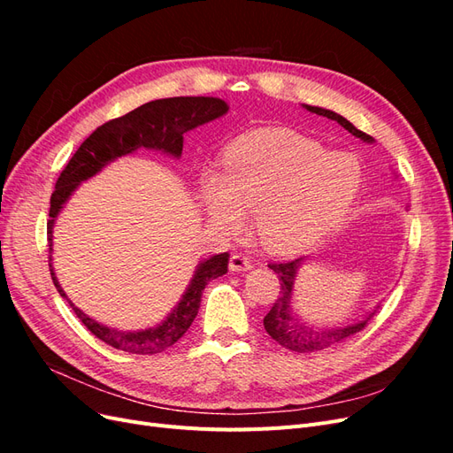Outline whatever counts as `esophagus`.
Instances as JSON below:
<instances>
[{
    "label": "esophagus",
    "instance_id": "34e87169",
    "mask_svg": "<svg viewBox=\"0 0 453 453\" xmlns=\"http://www.w3.org/2000/svg\"><path fill=\"white\" fill-rule=\"evenodd\" d=\"M230 272H245L251 268V260L250 257H245L243 253H234L230 257V263H228Z\"/></svg>",
    "mask_w": 453,
    "mask_h": 453
}]
</instances>
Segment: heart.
<instances>
[{"instance_id": "obj_1", "label": "heart", "mask_w": 453, "mask_h": 453, "mask_svg": "<svg viewBox=\"0 0 453 453\" xmlns=\"http://www.w3.org/2000/svg\"><path fill=\"white\" fill-rule=\"evenodd\" d=\"M361 187L359 162L285 130H260L230 145L223 173L203 172L198 202L225 234L253 211L258 242L268 251L304 250L344 215Z\"/></svg>"}]
</instances>
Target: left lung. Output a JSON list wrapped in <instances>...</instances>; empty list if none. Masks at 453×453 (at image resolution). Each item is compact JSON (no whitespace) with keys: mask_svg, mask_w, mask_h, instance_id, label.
<instances>
[{"mask_svg":"<svg viewBox=\"0 0 453 453\" xmlns=\"http://www.w3.org/2000/svg\"><path fill=\"white\" fill-rule=\"evenodd\" d=\"M304 107L315 115L336 120L340 127H344L349 134L355 135V138H361L366 143L374 142V138H370L368 134L355 128L348 119L331 111V109L313 107V105H304ZM303 260L304 258L300 257V258L289 260V263L268 265V268H272L278 273L281 289H280V296L276 298V303H273L272 310L266 313L265 328H266V333L285 349H291L296 353H311V351H319V349L336 346V344H340V342H344L346 338L353 336L355 333L363 331L368 319L372 318L376 310L372 313H368L366 318L361 321H355L351 325H338V326H311V325H306L304 321L296 319L293 315L291 300H293L296 273H298V268L303 266Z\"/></svg>","mask_w":453,"mask_h":453,"instance_id":"obj_1","label":"left lung"}]
</instances>
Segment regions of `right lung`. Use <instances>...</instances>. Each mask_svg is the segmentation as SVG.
I'll return each mask as SVG.
<instances>
[{
    "label": "right lung",
    "instance_id": "1",
    "mask_svg": "<svg viewBox=\"0 0 453 453\" xmlns=\"http://www.w3.org/2000/svg\"><path fill=\"white\" fill-rule=\"evenodd\" d=\"M226 111V102L219 98H208V96H180V98H164L143 104L138 109H134V111L109 120L100 128H96L75 150L72 160L62 170L57 187H54L47 223V236L50 245L49 250L52 251V228L54 223H57V217L81 183L90 180L92 175L105 168L109 162L117 160L119 157L130 155L140 147L157 149L162 150V153L180 158L183 150V134L205 125V122L223 117ZM50 260L52 257L49 255L52 283L58 289L60 296H64L67 304L72 306L81 323L96 338L105 342L107 346L138 355H153L173 346L188 331V326L193 325L205 285H208V281L223 276L228 270V253L203 258L196 266L195 276L190 280L185 295L166 319L157 326L145 328V331L127 333L102 325L88 318L83 310H79L64 293Z\"/></svg>",
    "mask_w": 453,
    "mask_h": 453
}]
</instances>
